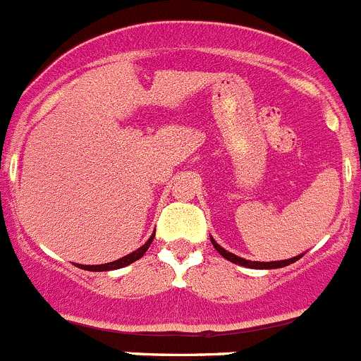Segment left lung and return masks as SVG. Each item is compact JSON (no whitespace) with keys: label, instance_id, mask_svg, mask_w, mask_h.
Masks as SVG:
<instances>
[{"label":"left lung","instance_id":"8db88e82","mask_svg":"<svg viewBox=\"0 0 361 361\" xmlns=\"http://www.w3.org/2000/svg\"><path fill=\"white\" fill-rule=\"evenodd\" d=\"M210 242H212V245L216 247V251L219 252L223 258H226L228 262H231V263H237V265H240V267H247V269H259V270L283 269V267L291 265V263H295L297 259L302 258V255H300V256H295V258H290V259H281V262H251V259L240 258V256L233 255V252H230V251H226L224 247H221V245L217 244L212 237H210Z\"/></svg>","mask_w":361,"mask_h":361}]
</instances>
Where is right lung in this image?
Segmentation results:
<instances>
[{
    "label": "right lung",
    "mask_w": 361,
    "mask_h": 361,
    "mask_svg": "<svg viewBox=\"0 0 361 361\" xmlns=\"http://www.w3.org/2000/svg\"><path fill=\"white\" fill-rule=\"evenodd\" d=\"M152 238H154V233L151 235V238H149L147 242H145L142 247H138L137 251L130 252V255L123 256V258L116 259V262H110V263H103V265H78L80 269L84 270H91V272H106V270H117V269H123V267H128L130 263L137 262V259H140L142 256L145 255V251L149 249V245H151Z\"/></svg>",
    "instance_id": "right-lung-1"
}]
</instances>
